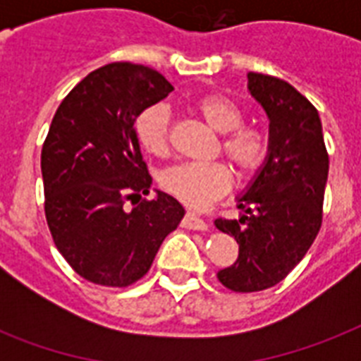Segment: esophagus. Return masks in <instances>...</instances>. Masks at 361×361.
Returning a JSON list of instances; mask_svg holds the SVG:
<instances>
[{"mask_svg": "<svg viewBox=\"0 0 361 361\" xmlns=\"http://www.w3.org/2000/svg\"><path fill=\"white\" fill-rule=\"evenodd\" d=\"M181 225H183V228H191V231H208V223L195 212H187Z\"/></svg>", "mask_w": 361, "mask_h": 361, "instance_id": "esophagus-1", "label": "esophagus"}]
</instances>
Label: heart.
<instances>
[{
	"mask_svg": "<svg viewBox=\"0 0 361 361\" xmlns=\"http://www.w3.org/2000/svg\"><path fill=\"white\" fill-rule=\"evenodd\" d=\"M192 109L217 133H223L221 149L236 166L241 178L262 170L271 152L269 133L260 125L243 123L247 112L236 99L223 93H204L192 101ZM136 136L142 147L155 157L170 153V121L163 106H149L136 118ZM232 169L223 161L181 163L161 174L163 189L191 208H206L231 191Z\"/></svg>",
	"mask_w": 361,
	"mask_h": 361,
	"instance_id": "obj_1",
	"label": "heart"
}]
</instances>
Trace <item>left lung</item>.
<instances>
[{
	"label": "left lung",
	"instance_id": "1",
	"mask_svg": "<svg viewBox=\"0 0 361 361\" xmlns=\"http://www.w3.org/2000/svg\"><path fill=\"white\" fill-rule=\"evenodd\" d=\"M249 92L269 118L271 152L238 200L243 215L215 219L240 245L238 260L217 279L240 294L275 286L305 257L322 225L330 169L319 112L296 87L249 73Z\"/></svg>",
	"mask_w": 361,
	"mask_h": 361
}]
</instances>
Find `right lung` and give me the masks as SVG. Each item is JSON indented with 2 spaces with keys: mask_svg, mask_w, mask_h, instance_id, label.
I'll use <instances>...</instances> for the list:
<instances>
[{
  "mask_svg": "<svg viewBox=\"0 0 361 361\" xmlns=\"http://www.w3.org/2000/svg\"><path fill=\"white\" fill-rule=\"evenodd\" d=\"M172 90L155 69L118 61L78 82L54 114L41 152L44 215L58 251L90 283L123 288L142 279L183 219L166 192L137 200L152 176L135 121Z\"/></svg>",
  "mask_w": 361,
  "mask_h": 361,
  "instance_id": "obj_1",
  "label": "right lung"
}]
</instances>
